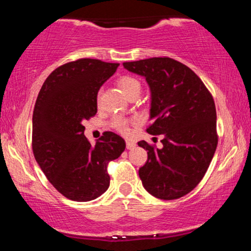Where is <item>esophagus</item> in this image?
<instances>
[{
  "label": "esophagus",
  "mask_w": 251,
  "mask_h": 251,
  "mask_svg": "<svg viewBox=\"0 0 251 251\" xmlns=\"http://www.w3.org/2000/svg\"><path fill=\"white\" fill-rule=\"evenodd\" d=\"M135 148V143L132 140H126V149L127 150H133Z\"/></svg>",
  "instance_id": "obj_1"
}]
</instances>
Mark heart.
<instances>
[{"mask_svg": "<svg viewBox=\"0 0 251 251\" xmlns=\"http://www.w3.org/2000/svg\"><path fill=\"white\" fill-rule=\"evenodd\" d=\"M118 86H119L120 89L124 92V93L126 94L128 98L132 96V94H135V93H140V91H142V83L138 79H135V77L131 76V75H124L120 77L119 80H118ZM98 101H99L100 99V92L98 93V97H97ZM112 127L114 129H117L119 133L122 134H128L129 132V120L126 119V118H123V117H116L113 120H112L111 123Z\"/></svg>", "mask_w": 251, "mask_h": 251, "instance_id": "obj_1", "label": "heart"}]
</instances>
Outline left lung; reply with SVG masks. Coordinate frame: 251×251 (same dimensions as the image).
<instances>
[{
	"label": "left lung",
	"instance_id": "left-lung-1",
	"mask_svg": "<svg viewBox=\"0 0 251 251\" xmlns=\"http://www.w3.org/2000/svg\"><path fill=\"white\" fill-rule=\"evenodd\" d=\"M146 79L151 91L150 134H163V148L138 143L148 151L139 169L143 186L160 200H177L192 191L205 175L216 148L214 98L188 66L171 57L124 62Z\"/></svg>",
	"mask_w": 251,
	"mask_h": 251
}]
</instances>
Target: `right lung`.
Instances as JSON below:
<instances>
[{"label": "right lung", "mask_w": 251, "mask_h": 251, "mask_svg": "<svg viewBox=\"0 0 251 251\" xmlns=\"http://www.w3.org/2000/svg\"><path fill=\"white\" fill-rule=\"evenodd\" d=\"M119 63L79 59L57 67L43 82L33 113V153L51 185L66 198L88 201L109 186L107 165L125 140L103 132L92 146L83 120L97 113L98 91Z\"/></svg>", "instance_id": "right-lung-1"}]
</instances>
